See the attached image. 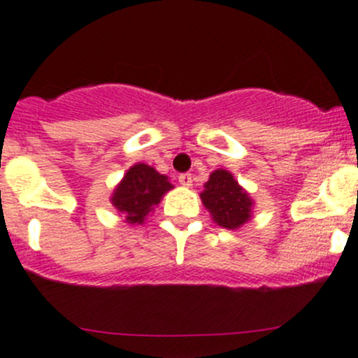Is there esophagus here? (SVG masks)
I'll list each match as a JSON object with an SVG mask.
<instances>
[{
	"mask_svg": "<svg viewBox=\"0 0 358 358\" xmlns=\"http://www.w3.org/2000/svg\"><path fill=\"white\" fill-rule=\"evenodd\" d=\"M178 182L182 183L183 187H190L192 185V175H190V173H182V175L178 176Z\"/></svg>",
	"mask_w": 358,
	"mask_h": 358,
	"instance_id": "1",
	"label": "esophagus"
}]
</instances>
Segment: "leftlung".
<instances>
[{
    "instance_id": "left-lung-1",
    "label": "left lung",
    "mask_w": 358,
    "mask_h": 358,
    "mask_svg": "<svg viewBox=\"0 0 358 358\" xmlns=\"http://www.w3.org/2000/svg\"><path fill=\"white\" fill-rule=\"evenodd\" d=\"M201 201L211 213L213 222L223 229L236 230L251 220L252 199L227 169H216L209 175Z\"/></svg>"
}]
</instances>
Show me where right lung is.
Segmentation results:
<instances>
[{
	"label": "right lung",
	"instance_id": "right-lung-1",
	"mask_svg": "<svg viewBox=\"0 0 358 358\" xmlns=\"http://www.w3.org/2000/svg\"><path fill=\"white\" fill-rule=\"evenodd\" d=\"M173 185L168 182V176L161 175L150 166L138 162L126 171L115 190L112 192L110 202L117 211L124 215L126 223H143L154 206L161 202L162 196Z\"/></svg>",
	"mask_w": 358,
	"mask_h": 358
}]
</instances>
